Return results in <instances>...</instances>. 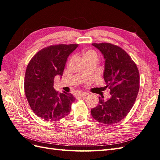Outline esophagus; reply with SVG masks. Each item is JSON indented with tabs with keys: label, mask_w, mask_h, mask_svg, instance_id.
<instances>
[{
	"label": "esophagus",
	"mask_w": 160,
	"mask_h": 160,
	"mask_svg": "<svg viewBox=\"0 0 160 160\" xmlns=\"http://www.w3.org/2000/svg\"><path fill=\"white\" fill-rule=\"evenodd\" d=\"M88 95V93H85V92H82V93H77V96H79V97H85V96H86V95Z\"/></svg>",
	"instance_id": "1"
}]
</instances>
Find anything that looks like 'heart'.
Returning a JSON list of instances; mask_svg holds the SVG:
<instances>
[{
    "instance_id": "heart-1",
    "label": "heart",
    "mask_w": 160,
    "mask_h": 160,
    "mask_svg": "<svg viewBox=\"0 0 160 160\" xmlns=\"http://www.w3.org/2000/svg\"><path fill=\"white\" fill-rule=\"evenodd\" d=\"M93 56L98 57V54H97L96 51H94V50L90 49V50L87 51L84 53V58H85V59H87V58H89V57H93Z\"/></svg>"
}]
</instances>
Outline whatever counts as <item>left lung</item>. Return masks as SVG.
Wrapping results in <instances>:
<instances>
[{"mask_svg":"<svg viewBox=\"0 0 160 160\" xmlns=\"http://www.w3.org/2000/svg\"><path fill=\"white\" fill-rule=\"evenodd\" d=\"M105 59L103 78L111 98L99 97V104L91 110L96 121L111 125L123 119L132 109L139 89V73L131 57L120 47L109 42L93 43Z\"/></svg>","mask_w":160,"mask_h":160,"instance_id":"left-lung-1","label":"left lung"}]
</instances>
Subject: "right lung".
Instances as JSON below:
<instances>
[{"mask_svg":"<svg viewBox=\"0 0 160 160\" xmlns=\"http://www.w3.org/2000/svg\"><path fill=\"white\" fill-rule=\"evenodd\" d=\"M78 44L53 45L43 48L27 65L24 88L34 113L47 122L68 115L75 98L71 93H59L53 88L55 77L62 76L67 58Z\"/></svg>","mask_w":160,"mask_h":160,"instance_id":"add662e5","label":"right lung"}]
</instances>
